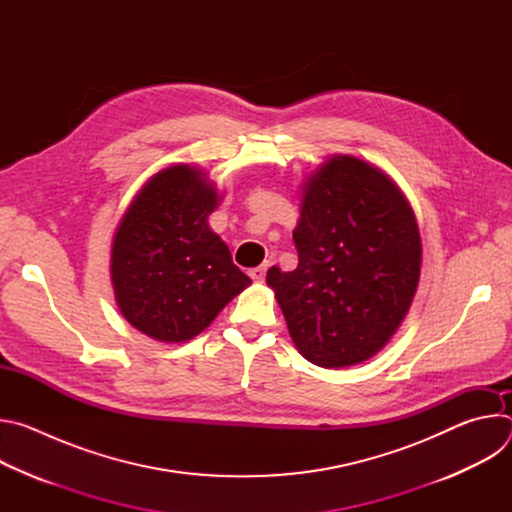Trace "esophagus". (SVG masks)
I'll return each mask as SVG.
<instances>
[{
  "instance_id": "obj_1",
  "label": "esophagus",
  "mask_w": 512,
  "mask_h": 512,
  "mask_svg": "<svg viewBox=\"0 0 512 512\" xmlns=\"http://www.w3.org/2000/svg\"><path fill=\"white\" fill-rule=\"evenodd\" d=\"M267 267H269V265H267V263H261V265H259V267H255V269H251V271H249V275H251V279H253V281H263V279H265V273H267Z\"/></svg>"
}]
</instances>
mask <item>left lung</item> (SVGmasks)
Returning <instances> with one entry per match:
<instances>
[{"mask_svg": "<svg viewBox=\"0 0 512 512\" xmlns=\"http://www.w3.org/2000/svg\"><path fill=\"white\" fill-rule=\"evenodd\" d=\"M298 267L267 285L302 356L342 369L375 356L409 312L421 271L415 214L399 186L352 156L328 158L304 184Z\"/></svg>", "mask_w": 512, "mask_h": 512, "instance_id": "left-lung-1", "label": "left lung"}]
</instances>
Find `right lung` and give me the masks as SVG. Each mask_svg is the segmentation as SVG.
I'll return each instance as SVG.
<instances>
[{"mask_svg": "<svg viewBox=\"0 0 512 512\" xmlns=\"http://www.w3.org/2000/svg\"><path fill=\"white\" fill-rule=\"evenodd\" d=\"M216 206L206 174L176 164L145 182L125 210L111 279L121 314L145 336L186 342L251 283L208 227Z\"/></svg>", "mask_w": 512, "mask_h": 512, "instance_id": "add662e5", "label": "right lung"}]
</instances>
